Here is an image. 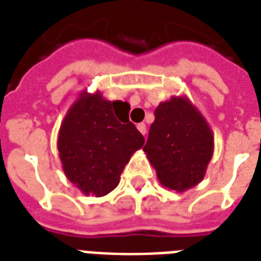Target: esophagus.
Listing matches in <instances>:
<instances>
[{"mask_svg":"<svg viewBox=\"0 0 261 261\" xmlns=\"http://www.w3.org/2000/svg\"><path fill=\"white\" fill-rule=\"evenodd\" d=\"M137 128H138L139 133L142 135L146 134V124H145V123H139V124H137Z\"/></svg>","mask_w":261,"mask_h":261,"instance_id":"1","label":"esophagus"}]
</instances>
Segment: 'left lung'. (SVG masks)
<instances>
[{"label": "left lung", "instance_id": "left-lung-1", "mask_svg": "<svg viewBox=\"0 0 261 261\" xmlns=\"http://www.w3.org/2000/svg\"><path fill=\"white\" fill-rule=\"evenodd\" d=\"M154 116L143 151L159 181L176 192L198 186L214 153L207 120L187 96L161 101Z\"/></svg>", "mask_w": 261, "mask_h": 261}]
</instances>
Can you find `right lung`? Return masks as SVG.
<instances>
[{"instance_id": "right-lung-1", "label": "right lung", "mask_w": 261, "mask_h": 261, "mask_svg": "<svg viewBox=\"0 0 261 261\" xmlns=\"http://www.w3.org/2000/svg\"><path fill=\"white\" fill-rule=\"evenodd\" d=\"M122 101H110L100 90H83L67 110L57 147L69 181L87 196L115 190L131 155L145 143L127 119H119Z\"/></svg>"}]
</instances>
